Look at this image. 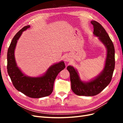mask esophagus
Masks as SVG:
<instances>
[{
	"mask_svg": "<svg viewBox=\"0 0 123 123\" xmlns=\"http://www.w3.org/2000/svg\"><path fill=\"white\" fill-rule=\"evenodd\" d=\"M70 60V57L69 56H66L65 58V61L66 62H69Z\"/></svg>",
	"mask_w": 123,
	"mask_h": 123,
	"instance_id": "obj_1",
	"label": "esophagus"
}]
</instances>
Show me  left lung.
I'll list each match as a JSON object with an SVG mask.
<instances>
[{
    "label": "left lung",
    "mask_w": 123,
    "mask_h": 123,
    "mask_svg": "<svg viewBox=\"0 0 123 123\" xmlns=\"http://www.w3.org/2000/svg\"><path fill=\"white\" fill-rule=\"evenodd\" d=\"M93 26L94 36L98 37L106 49V58L104 68L95 77L88 81L82 80L77 70L72 66L67 68L70 73L72 91L77 95L86 96L98 94L109 84L112 79L115 66V50L113 43L102 25L94 20L91 21Z\"/></svg>",
    "instance_id": "8db88e82"
}]
</instances>
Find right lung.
Returning <instances> with one entry per match:
<instances>
[{
	"mask_svg": "<svg viewBox=\"0 0 123 123\" xmlns=\"http://www.w3.org/2000/svg\"><path fill=\"white\" fill-rule=\"evenodd\" d=\"M30 28V25L25 26L12 39L7 53V69L14 86L18 91L30 98H41L52 93L56 77L65 68V65L63 61L55 63L42 75L36 77L28 76L22 71L17 65L15 50L18 40L23 32Z\"/></svg>",
	"mask_w": 123,
	"mask_h": 123,
	"instance_id": "obj_1",
	"label": "right lung"
}]
</instances>
